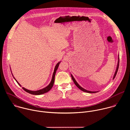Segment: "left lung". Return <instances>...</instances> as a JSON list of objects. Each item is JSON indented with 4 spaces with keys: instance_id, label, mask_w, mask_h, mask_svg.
Wrapping results in <instances>:
<instances>
[{
    "instance_id": "left-lung-1",
    "label": "left lung",
    "mask_w": 130,
    "mask_h": 130,
    "mask_svg": "<svg viewBox=\"0 0 130 130\" xmlns=\"http://www.w3.org/2000/svg\"><path fill=\"white\" fill-rule=\"evenodd\" d=\"M119 57H118V65H117V69H116V72H115V75H114V77H113V79H114L115 78V77H116V74H117V71H118V68H119ZM71 78H72V80H73V82H74V83L75 84V85L80 89H81V90H82V91H84V92H89V93H95V92H96L97 91H89V90H86V89H84L83 88H82V87H81L78 84V83L76 82V81L75 80V79H74V78L73 77V76L71 75Z\"/></svg>"
}]
</instances>
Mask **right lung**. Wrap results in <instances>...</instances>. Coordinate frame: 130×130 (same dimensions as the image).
Listing matches in <instances>:
<instances>
[{
    "label": "right lung",
    "mask_w": 130,
    "mask_h": 130,
    "mask_svg": "<svg viewBox=\"0 0 130 130\" xmlns=\"http://www.w3.org/2000/svg\"><path fill=\"white\" fill-rule=\"evenodd\" d=\"M60 62H59L57 65L56 66H55V68H54V72H53V76H52V80H51V81L50 82V83L46 87H45L44 88L42 89H40V90H37V91H31V90H28L26 88H25L24 87H22L23 89L26 91V92H28V93L29 94H32V95H42V94H45L46 93V92H48V91H49L51 88L52 87L53 85V84H54V78H55V72H56V71L58 69V67L59 66V64H60ZM15 79V78H14ZM17 83L19 84L20 86H21L19 83H18V82L16 81Z\"/></svg>",
    "instance_id": "right-lung-1"
}]
</instances>
